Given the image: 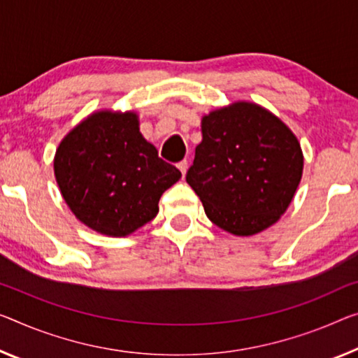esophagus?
<instances>
[{
	"label": "esophagus",
	"mask_w": 358,
	"mask_h": 358,
	"mask_svg": "<svg viewBox=\"0 0 358 358\" xmlns=\"http://www.w3.org/2000/svg\"><path fill=\"white\" fill-rule=\"evenodd\" d=\"M178 168H179V171L182 173V178L185 176V173H187V168H189V163H187V160H184V162H180L179 164H178Z\"/></svg>",
	"instance_id": "obj_1"
}]
</instances>
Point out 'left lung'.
<instances>
[{
    "mask_svg": "<svg viewBox=\"0 0 358 358\" xmlns=\"http://www.w3.org/2000/svg\"><path fill=\"white\" fill-rule=\"evenodd\" d=\"M203 139L187 171L208 219L225 232L250 236L288 210L301 182L304 155L277 115L238 101L201 118Z\"/></svg>",
    "mask_w": 358,
    "mask_h": 358,
    "instance_id": "obj_1",
    "label": "left lung"
}]
</instances>
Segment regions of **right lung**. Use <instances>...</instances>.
Masks as SVG:
<instances>
[{
  "label": "right lung",
  "instance_id": "1",
  "mask_svg": "<svg viewBox=\"0 0 358 358\" xmlns=\"http://www.w3.org/2000/svg\"><path fill=\"white\" fill-rule=\"evenodd\" d=\"M54 176L78 221L97 234L126 236L157 216L180 171L141 134L139 115L103 108L60 141Z\"/></svg>",
  "mask_w": 358,
  "mask_h": 358
}]
</instances>
